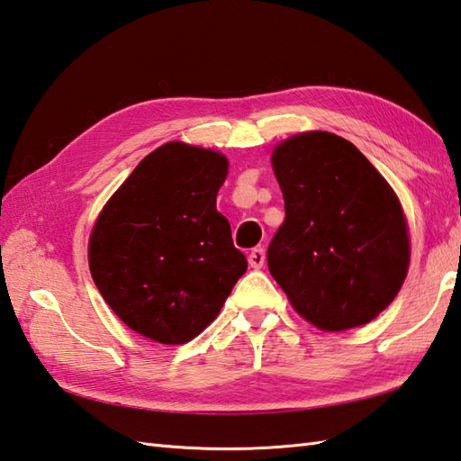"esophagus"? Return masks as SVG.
I'll list each match as a JSON object with an SVG mask.
<instances>
[{
    "mask_svg": "<svg viewBox=\"0 0 461 461\" xmlns=\"http://www.w3.org/2000/svg\"><path fill=\"white\" fill-rule=\"evenodd\" d=\"M263 263H266V249H261V248L251 249V253H249V266L253 269H261Z\"/></svg>",
    "mask_w": 461,
    "mask_h": 461,
    "instance_id": "esophagus-1",
    "label": "esophagus"
}]
</instances>
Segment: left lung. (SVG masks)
Listing matches in <instances>:
<instances>
[{"label":"left lung","instance_id":"left-lung-1","mask_svg":"<svg viewBox=\"0 0 461 461\" xmlns=\"http://www.w3.org/2000/svg\"><path fill=\"white\" fill-rule=\"evenodd\" d=\"M285 221L267 248L273 279L293 309L322 330L378 317L410 263L406 220L394 190L355 144L303 132L273 152Z\"/></svg>","mask_w":461,"mask_h":461}]
</instances>
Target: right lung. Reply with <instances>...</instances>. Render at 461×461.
Wrapping results in <instances>:
<instances>
[{
	"mask_svg": "<svg viewBox=\"0 0 461 461\" xmlns=\"http://www.w3.org/2000/svg\"><path fill=\"white\" fill-rule=\"evenodd\" d=\"M228 160L168 142L136 166L95 223L89 267L124 325L184 345L218 317L248 259L231 241L215 195Z\"/></svg>",
	"mask_w": 461,
	"mask_h": 461,
	"instance_id": "obj_1",
	"label": "right lung"
}]
</instances>
